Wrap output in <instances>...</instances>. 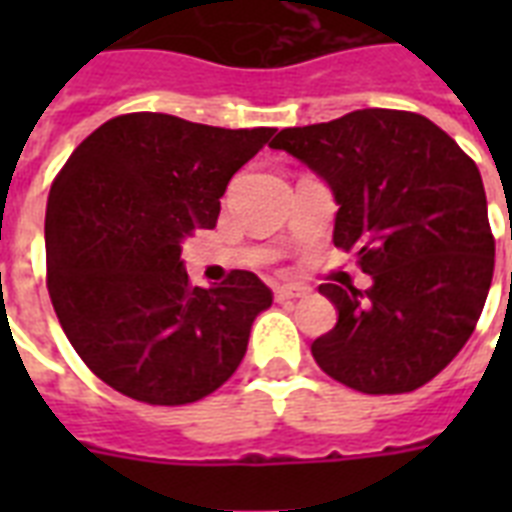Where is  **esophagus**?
<instances>
[{
	"mask_svg": "<svg viewBox=\"0 0 512 512\" xmlns=\"http://www.w3.org/2000/svg\"><path fill=\"white\" fill-rule=\"evenodd\" d=\"M311 289L300 287V284H281L276 287V300H295V297H308Z\"/></svg>",
	"mask_w": 512,
	"mask_h": 512,
	"instance_id": "34e87169",
	"label": "esophagus"
}]
</instances>
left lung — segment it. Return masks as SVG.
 I'll return each mask as SVG.
<instances>
[{"mask_svg":"<svg viewBox=\"0 0 512 512\" xmlns=\"http://www.w3.org/2000/svg\"><path fill=\"white\" fill-rule=\"evenodd\" d=\"M271 148L332 188V241L372 276L364 292L319 287L337 324L313 340L316 364L372 396L433 380L473 335L492 287L494 236L476 162L430 119L390 108L287 127Z\"/></svg>","mask_w":512,"mask_h":512,"instance_id":"obj_1","label":"left lung"}]
</instances>
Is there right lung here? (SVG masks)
I'll list each match as a JSON object with an SVG mask.
<instances>
[{
  "instance_id": "add662e5",
  "label": "right lung",
  "mask_w": 512,
  "mask_h": 512,
  "mask_svg": "<svg viewBox=\"0 0 512 512\" xmlns=\"http://www.w3.org/2000/svg\"><path fill=\"white\" fill-rule=\"evenodd\" d=\"M271 135L124 114L55 177L44 217L52 308L84 364L124 396L193 404L239 369L273 292L249 271L191 287L180 252L215 228L228 180Z\"/></svg>"
}]
</instances>
